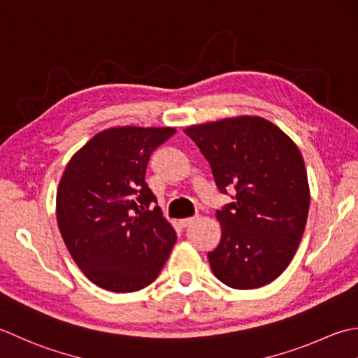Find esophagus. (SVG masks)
<instances>
[{
    "mask_svg": "<svg viewBox=\"0 0 358 358\" xmlns=\"http://www.w3.org/2000/svg\"><path fill=\"white\" fill-rule=\"evenodd\" d=\"M194 222V217H185V220H180L179 221V224L182 225V227H189V225H192Z\"/></svg>",
    "mask_w": 358,
    "mask_h": 358,
    "instance_id": "34e87169",
    "label": "esophagus"
}]
</instances>
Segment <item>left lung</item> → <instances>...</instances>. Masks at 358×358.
Wrapping results in <instances>:
<instances>
[{"label":"left lung","instance_id":"left-lung-1","mask_svg":"<svg viewBox=\"0 0 358 358\" xmlns=\"http://www.w3.org/2000/svg\"><path fill=\"white\" fill-rule=\"evenodd\" d=\"M208 160L220 193L233 202L216 211L221 241L208 261L233 289L266 286L286 271L309 213V185L300 150L272 122L224 119L185 129Z\"/></svg>","mask_w":358,"mask_h":358}]
</instances>
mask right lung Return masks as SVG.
I'll return each instance as SVG.
<instances>
[{"label": "right lung", "instance_id": "add662e5", "mask_svg": "<svg viewBox=\"0 0 358 358\" xmlns=\"http://www.w3.org/2000/svg\"><path fill=\"white\" fill-rule=\"evenodd\" d=\"M176 129L101 131L71 159L57 192L58 229L82 272L99 287H147L169 259L176 231L145 182L148 160Z\"/></svg>", "mask_w": 358, "mask_h": 358}]
</instances>
